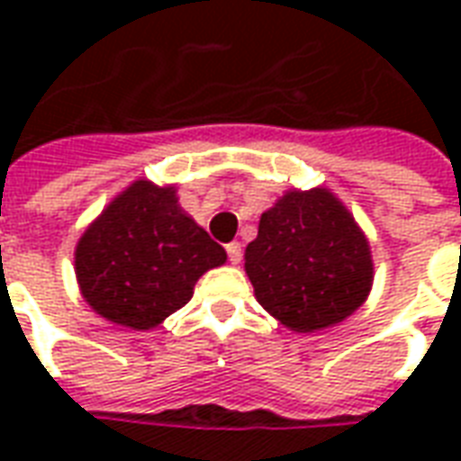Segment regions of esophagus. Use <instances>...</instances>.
Returning <instances> with one entry per match:
<instances>
[{
    "mask_svg": "<svg viewBox=\"0 0 461 461\" xmlns=\"http://www.w3.org/2000/svg\"><path fill=\"white\" fill-rule=\"evenodd\" d=\"M227 254H230L231 264H240L241 257H244V254H241V244H240V241H231V244H227Z\"/></svg>",
    "mask_w": 461,
    "mask_h": 461,
    "instance_id": "34e87169",
    "label": "esophagus"
}]
</instances>
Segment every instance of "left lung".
Returning a JSON list of instances; mask_svg holds the SVG:
<instances>
[{
    "label": "left lung",
    "instance_id": "obj_1",
    "mask_svg": "<svg viewBox=\"0 0 461 461\" xmlns=\"http://www.w3.org/2000/svg\"><path fill=\"white\" fill-rule=\"evenodd\" d=\"M244 269L257 301L296 333L340 323L373 286L366 234L326 187L289 190L264 212Z\"/></svg>",
    "mask_w": 461,
    "mask_h": 461
}]
</instances>
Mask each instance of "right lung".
<instances>
[{
    "mask_svg": "<svg viewBox=\"0 0 461 461\" xmlns=\"http://www.w3.org/2000/svg\"><path fill=\"white\" fill-rule=\"evenodd\" d=\"M227 251L177 204L175 187L135 180L76 244V279L104 319L150 330L182 309Z\"/></svg>",
    "mask_w": 461,
    "mask_h": 461,
    "instance_id": "right-lung-1",
    "label": "right lung"
}]
</instances>
